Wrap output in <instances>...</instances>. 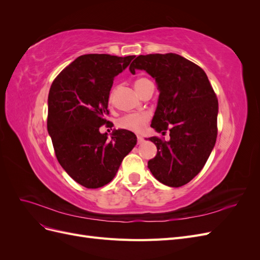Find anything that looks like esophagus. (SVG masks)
Masks as SVG:
<instances>
[{"label":"esophagus","instance_id":"34e87169","mask_svg":"<svg viewBox=\"0 0 260 260\" xmlns=\"http://www.w3.org/2000/svg\"><path fill=\"white\" fill-rule=\"evenodd\" d=\"M144 141V138L143 137H141V136H138V143L139 144H141Z\"/></svg>","mask_w":260,"mask_h":260}]
</instances>
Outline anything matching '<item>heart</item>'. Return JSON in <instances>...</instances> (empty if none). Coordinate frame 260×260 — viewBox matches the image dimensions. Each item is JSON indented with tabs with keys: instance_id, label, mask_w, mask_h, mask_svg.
<instances>
[{
	"instance_id": "heart-1",
	"label": "heart",
	"mask_w": 260,
	"mask_h": 260,
	"mask_svg": "<svg viewBox=\"0 0 260 260\" xmlns=\"http://www.w3.org/2000/svg\"><path fill=\"white\" fill-rule=\"evenodd\" d=\"M149 84H153L152 81L147 79V78L141 77L138 78V79L135 81V86L137 91L141 94L142 93L146 86ZM114 101V91L111 92L108 96V102L109 104H112ZM149 121V115L146 113H137V114H129L121 117L119 120H118V125L122 129H127L133 132H141L147 124Z\"/></svg>"
}]
</instances>
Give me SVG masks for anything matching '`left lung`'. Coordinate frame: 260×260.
<instances>
[{
    "label": "left lung",
    "mask_w": 260,
    "mask_h": 260,
    "mask_svg": "<svg viewBox=\"0 0 260 260\" xmlns=\"http://www.w3.org/2000/svg\"><path fill=\"white\" fill-rule=\"evenodd\" d=\"M129 69H143L157 82L160 93L151 127L169 131V141L148 138L157 154L147 167L162 184L182 186L200 174L215 146L216 93L200 66L175 53L140 55Z\"/></svg>",
    "instance_id": "1"
}]
</instances>
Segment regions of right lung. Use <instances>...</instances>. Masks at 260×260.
I'll use <instances>...</instances> for the list:
<instances>
[{"instance_id":"right-lung-1","label":"right lung","mask_w":260,"mask_h":260,"mask_svg":"<svg viewBox=\"0 0 260 260\" xmlns=\"http://www.w3.org/2000/svg\"><path fill=\"white\" fill-rule=\"evenodd\" d=\"M135 57L81 55L51 85L48 131L55 155L67 174L86 188L111 182L137 144L136 135L128 130H115L111 140L100 132L109 124L105 117L115 77Z\"/></svg>"}]
</instances>
